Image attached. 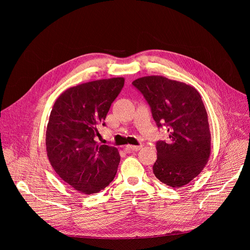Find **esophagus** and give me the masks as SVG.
Listing matches in <instances>:
<instances>
[{"instance_id": "obj_1", "label": "esophagus", "mask_w": 250, "mask_h": 250, "mask_svg": "<svg viewBox=\"0 0 250 250\" xmlns=\"http://www.w3.org/2000/svg\"><path fill=\"white\" fill-rule=\"evenodd\" d=\"M126 150H129V151H139L142 149V146H132V145H128L125 147Z\"/></svg>"}]
</instances>
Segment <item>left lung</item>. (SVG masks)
<instances>
[{"instance_id":"8db88e82","label":"left lung","mask_w":250,"mask_h":250,"mask_svg":"<svg viewBox=\"0 0 250 250\" xmlns=\"http://www.w3.org/2000/svg\"><path fill=\"white\" fill-rule=\"evenodd\" d=\"M146 99L157 126L165 127L166 141H157L153 172L172 188L186 186L205 168L211 153L208 114L195 88L162 76L133 82Z\"/></svg>"}]
</instances>
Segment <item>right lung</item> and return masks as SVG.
Here are the masks:
<instances>
[{
    "label": "right lung",
    "mask_w": 250,
    "mask_h": 250,
    "mask_svg": "<svg viewBox=\"0 0 250 250\" xmlns=\"http://www.w3.org/2000/svg\"><path fill=\"white\" fill-rule=\"evenodd\" d=\"M124 84V78H111L69 88L51 109L45 135L48 160L64 182L82 193L104 189L116 174L120 153L100 145L96 137Z\"/></svg>",
    "instance_id": "right-lung-1"
}]
</instances>
